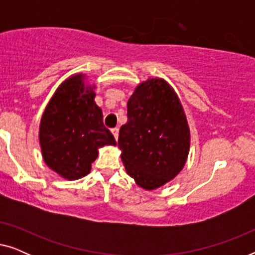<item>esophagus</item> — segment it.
Instances as JSON below:
<instances>
[{"label":"esophagus","mask_w":255,"mask_h":255,"mask_svg":"<svg viewBox=\"0 0 255 255\" xmlns=\"http://www.w3.org/2000/svg\"><path fill=\"white\" fill-rule=\"evenodd\" d=\"M111 131H113V134H114L115 139H116V140H117V139H118V132H120V128H114Z\"/></svg>","instance_id":"obj_1"}]
</instances>
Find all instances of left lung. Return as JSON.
<instances>
[{
  "instance_id": "8db88e82",
  "label": "left lung",
  "mask_w": 255,
  "mask_h": 255,
  "mask_svg": "<svg viewBox=\"0 0 255 255\" xmlns=\"http://www.w3.org/2000/svg\"><path fill=\"white\" fill-rule=\"evenodd\" d=\"M190 133L174 89L162 79L135 88L128 102V122L118 146L127 173L139 187L152 190L175 177L186 163Z\"/></svg>"
}]
</instances>
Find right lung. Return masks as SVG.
I'll return each mask as SVG.
<instances>
[{"mask_svg": "<svg viewBox=\"0 0 255 255\" xmlns=\"http://www.w3.org/2000/svg\"><path fill=\"white\" fill-rule=\"evenodd\" d=\"M79 74L62 83L41 117L39 140L46 165L65 179L89 174L97 148L116 145L104 127L102 110L96 106L94 87Z\"/></svg>", "mask_w": 255, "mask_h": 255, "instance_id": "1", "label": "right lung"}]
</instances>
